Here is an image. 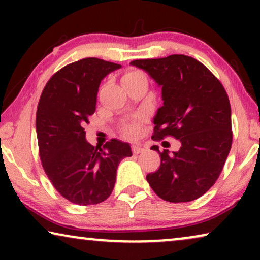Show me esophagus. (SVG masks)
I'll use <instances>...</instances> for the list:
<instances>
[{"mask_svg": "<svg viewBox=\"0 0 260 260\" xmlns=\"http://www.w3.org/2000/svg\"><path fill=\"white\" fill-rule=\"evenodd\" d=\"M142 151H144V148L141 147V145H134V147H133V152L135 155L141 154Z\"/></svg>", "mask_w": 260, "mask_h": 260, "instance_id": "obj_1", "label": "esophagus"}]
</instances>
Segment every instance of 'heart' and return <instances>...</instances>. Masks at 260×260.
<instances>
[{"instance_id": "b5f03b06", "label": "heart", "mask_w": 260, "mask_h": 260, "mask_svg": "<svg viewBox=\"0 0 260 260\" xmlns=\"http://www.w3.org/2000/svg\"><path fill=\"white\" fill-rule=\"evenodd\" d=\"M140 79H145L143 73L140 72L137 70H130L123 76V83H130V81H135V80H140ZM141 130V122L138 119H135L133 122L126 123L125 125L123 126V134L125 137L129 138H134L136 137L138 134H140Z\"/></svg>"}]
</instances>
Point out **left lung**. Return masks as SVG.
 Masks as SVG:
<instances>
[{"label": "left lung", "mask_w": 260, "mask_h": 260, "mask_svg": "<svg viewBox=\"0 0 260 260\" xmlns=\"http://www.w3.org/2000/svg\"><path fill=\"white\" fill-rule=\"evenodd\" d=\"M131 65L144 70L162 87L163 105L154 118V141L172 136L179 151H158L161 166L147 175L152 190L169 202L197 200L222 172L232 145L231 105L220 80L191 56L173 54L138 59Z\"/></svg>", "instance_id": "1"}]
</instances>
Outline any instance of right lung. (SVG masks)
<instances>
[{"label":"right lung","instance_id":"obj_1","mask_svg":"<svg viewBox=\"0 0 260 260\" xmlns=\"http://www.w3.org/2000/svg\"><path fill=\"white\" fill-rule=\"evenodd\" d=\"M120 65L97 58L70 63L53 74L37 110L39 155L53 187L80 206L97 205L112 193L119 162L133 155L127 143L111 140L93 147L84 125L95 111L101 81Z\"/></svg>","mask_w":260,"mask_h":260}]
</instances>
